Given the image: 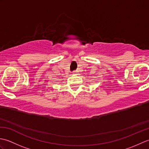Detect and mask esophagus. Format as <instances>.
<instances>
[{"mask_svg": "<svg viewBox=\"0 0 149 149\" xmlns=\"http://www.w3.org/2000/svg\"><path fill=\"white\" fill-rule=\"evenodd\" d=\"M77 71H74V72H73V74H77Z\"/></svg>", "mask_w": 149, "mask_h": 149, "instance_id": "34e87169", "label": "esophagus"}]
</instances>
